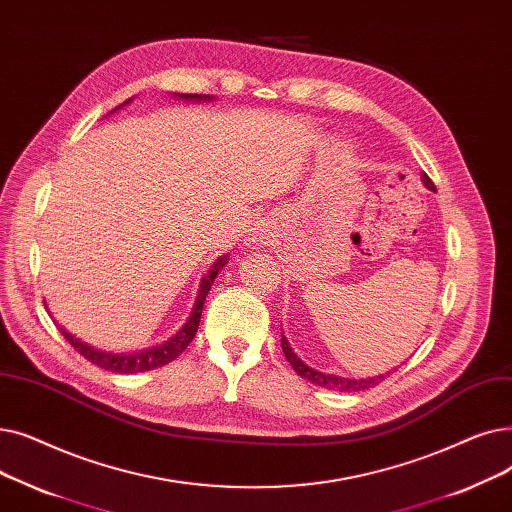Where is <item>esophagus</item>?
Masks as SVG:
<instances>
[{"mask_svg": "<svg viewBox=\"0 0 512 512\" xmlns=\"http://www.w3.org/2000/svg\"><path fill=\"white\" fill-rule=\"evenodd\" d=\"M269 237H271V229H266V227H256L250 233V239L254 243H266V239H269Z\"/></svg>", "mask_w": 512, "mask_h": 512, "instance_id": "34e87169", "label": "esophagus"}]
</instances>
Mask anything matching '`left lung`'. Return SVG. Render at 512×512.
I'll use <instances>...</instances> for the list:
<instances>
[{"mask_svg": "<svg viewBox=\"0 0 512 512\" xmlns=\"http://www.w3.org/2000/svg\"><path fill=\"white\" fill-rule=\"evenodd\" d=\"M421 181L423 185L429 189V191H435V185L433 181L423 173L421 175ZM281 348H283V354L285 358L289 360L291 367H294V371L302 377V379H308L310 383L319 385V387H325V389H331V392H344V394H350V392H362V389H369L373 385H377L381 379H385V375H375V377H367V379H354V377H342V375H333V373H323V371H316L312 367H308V364L291 350L287 337L281 335Z\"/></svg>", "mask_w": 512, "mask_h": 512, "instance_id": "obj_1", "label": "left lung"}]
</instances>
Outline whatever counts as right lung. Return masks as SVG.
I'll return each mask as SVG.
<instances>
[{
  "label": "right lung",
  "instance_id": "1",
  "mask_svg": "<svg viewBox=\"0 0 512 512\" xmlns=\"http://www.w3.org/2000/svg\"><path fill=\"white\" fill-rule=\"evenodd\" d=\"M170 95L177 97V100H185V102H214L212 95H198V93H170ZM131 102H133V97H131V100H127L125 104L116 106L110 114H114L116 110H120V108L131 104ZM227 262H229L227 254L225 256H218L214 260V264L210 266L208 273L200 281L198 296H196V302H193L189 319L185 321V325L173 337L166 339L164 344L145 348V350H137V352H110V350L95 348V346L83 342L81 337L72 335L56 319H54V323H56V327L60 329V333L64 335V339L72 348H75L79 354H83L89 362L97 364V367H102L104 371L129 375V373H145V371L164 367V364H168L170 360H175L191 344V339L196 337V331H198V325H200V316H202V308H204V300L208 296V291H210L218 271H221ZM47 312H50V310H47Z\"/></svg>",
  "mask_w": 512,
  "mask_h": 512
}]
</instances>
